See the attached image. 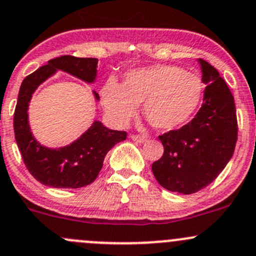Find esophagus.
<instances>
[{"instance_id": "34e87169", "label": "esophagus", "mask_w": 256, "mask_h": 256, "mask_svg": "<svg viewBox=\"0 0 256 256\" xmlns=\"http://www.w3.org/2000/svg\"><path fill=\"white\" fill-rule=\"evenodd\" d=\"M130 138H131V140L136 141V142H144V141L147 140L146 136H144V135H135V134H134V135H131Z\"/></svg>"}]
</instances>
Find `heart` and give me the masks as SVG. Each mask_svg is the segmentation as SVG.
<instances>
[{"mask_svg": "<svg viewBox=\"0 0 256 256\" xmlns=\"http://www.w3.org/2000/svg\"><path fill=\"white\" fill-rule=\"evenodd\" d=\"M203 98V82L178 66H146L128 70L122 85L109 78L100 89V99L114 122L125 125L142 105L147 122L161 131L180 128L192 118Z\"/></svg>", "mask_w": 256, "mask_h": 256, "instance_id": "heart-1", "label": "heart"}]
</instances>
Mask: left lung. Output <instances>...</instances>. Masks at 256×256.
I'll list each match as a JSON object with an SVG mask.
<instances>
[{
    "mask_svg": "<svg viewBox=\"0 0 256 256\" xmlns=\"http://www.w3.org/2000/svg\"><path fill=\"white\" fill-rule=\"evenodd\" d=\"M200 63L207 84L204 102L190 122L158 136L164 151L152 164L157 182L182 194L210 184L233 156L238 138L233 94L214 66L203 59Z\"/></svg>",
    "mask_w": 256,
    "mask_h": 256,
    "instance_id": "obj_1",
    "label": "left lung"
}]
</instances>
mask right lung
Here are the masks:
<instances>
[{
	"label": "right lung",
	"mask_w": 256,
	"mask_h": 256,
	"mask_svg": "<svg viewBox=\"0 0 256 256\" xmlns=\"http://www.w3.org/2000/svg\"><path fill=\"white\" fill-rule=\"evenodd\" d=\"M96 58L62 56L50 59L46 66L24 78L14 115V138L23 162L38 182L54 188H80L96 180L108 152L125 140V131H115L95 121L92 128L69 146L47 148L36 141L28 125V104L33 92L56 69L66 72L84 82H92L96 76ZM95 98L99 95L95 92Z\"/></svg>",
	"instance_id": "right-lung-1"
}]
</instances>
